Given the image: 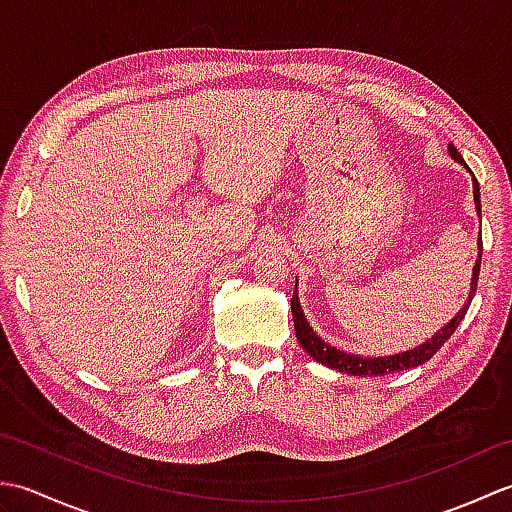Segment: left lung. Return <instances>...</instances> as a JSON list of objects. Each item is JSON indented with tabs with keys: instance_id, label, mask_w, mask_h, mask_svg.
Here are the masks:
<instances>
[{
	"instance_id": "left-lung-1",
	"label": "left lung",
	"mask_w": 512,
	"mask_h": 512,
	"mask_svg": "<svg viewBox=\"0 0 512 512\" xmlns=\"http://www.w3.org/2000/svg\"><path fill=\"white\" fill-rule=\"evenodd\" d=\"M449 151H451V156L455 160L462 162V165L469 169V165H466L458 149H455L453 145H449ZM473 198H475V209H477V213H480L482 211L480 209V184H477L475 176H473ZM480 246H482V242H480ZM480 264H482V253H480V259H477L475 268H473L469 303H466V306L447 323V328H442L436 336H433L431 341L418 345L416 350L394 354V356H383V358H363V356L345 354L341 350H336V347H332V345L325 343L323 339H319L317 332H312L310 323L306 321V317H303L301 306H299V299H297V290H295V292H292V299H290V308H292V321H295L297 341L301 343L303 350H306L314 358V361L328 365V367L336 369V372H345V374H354V376H385V374H391V372H405V369H409V367H418L422 363H427L429 358L436 354L444 343L451 339L455 328H458V325L462 323L464 314H466V310H469L471 299L475 295L477 277H480Z\"/></svg>"
}]
</instances>
